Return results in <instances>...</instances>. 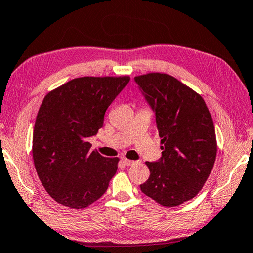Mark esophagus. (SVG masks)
<instances>
[{"mask_svg":"<svg viewBox=\"0 0 253 253\" xmlns=\"http://www.w3.org/2000/svg\"><path fill=\"white\" fill-rule=\"evenodd\" d=\"M122 162L124 163V165L126 166H131L134 164V161H130V159H126V158H123Z\"/></svg>","mask_w":253,"mask_h":253,"instance_id":"esophagus-1","label":"esophagus"}]
</instances>
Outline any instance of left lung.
Segmentation results:
<instances>
[{
  "instance_id": "obj_1",
  "label": "left lung",
  "mask_w": 253,
  "mask_h": 253,
  "mask_svg": "<svg viewBox=\"0 0 253 253\" xmlns=\"http://www.w3.org/2000/svg\"><path fill=\"white\" fill-rule=\"evenodd\" d=\"M156 115L162 157L147 162L150 176L141 191L158 204L173 207L203 188L216 159L217 142L211 115L200 95L165 73L134 78Z\"/></svg>"
}]
</instances>
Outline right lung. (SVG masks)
<instances>
[{
	"mask_svg": "<svg viewBox=\"0 0 253 253\" xmlns=\"http://www.w3.org/2000/svg\"><path fill=\"white\" fill-rule=\"evenodd\" d=\"M130 78H76L45 96L33 134L38 177L56 203L87 207L106 192L119 158L91 150L89 138L103 126L108 106Z\"/></svg>",
	"mask_w": 253,
	"mask_h": 253,
	"instance_id": "obj_1",
	"label": "right lung"
}]
</instances>
